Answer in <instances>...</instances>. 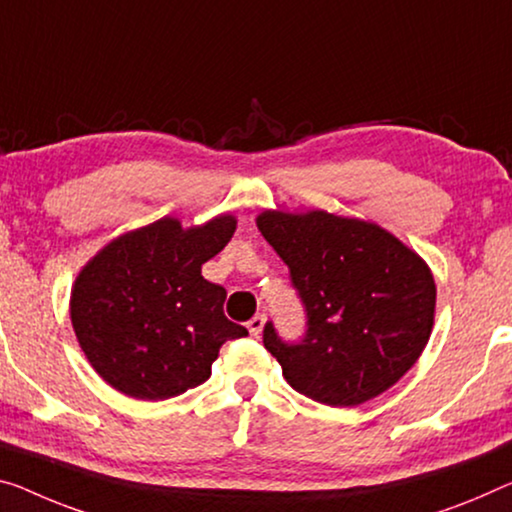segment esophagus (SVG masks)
I'll use <instances>...</instances> for the list:
<instances>
[{
    "label": "esophagus",
    "instance_id": "1",
    "mask_svg": "<svg viewBox=\"0 0 512 512\" xmlns=\"http://www.w3.org/2000/svg\"><path fill=\"white\" fill-rule=\"evenodd\" d=\"M263 325H265V316H263V313H256V316L247 322L249 334L251 336H258V334L263 332Z\"/></svg>",
    "mask_w": 512,
    "mask_h": 512
}]
</instances>
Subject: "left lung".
<instances>
[{
    "label": "left lung",
    "instance_id": "8db88e82",
    "mask_svg": "<svg viewBox=\"0 0 512 512\" xmlns=\"http://www.w3.org/2000/svg\"><path fill=\"white\" fill-rule=\"evenodd\" d=\"M256 224L306 311L302 341L286 343L272 322L263 329L290 387L332 407L391 389L421 357L435 322L437 288L423 258L377 224L325 210H265Z\"/></svg>",
    "mask_w": 512,
    "mask_h": 512
}]
</instances>
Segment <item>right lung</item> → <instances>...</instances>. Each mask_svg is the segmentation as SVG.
Masks as SVG:
<instances>
[{
  "label": "right lung",
  "mask_w": 512,
  "mask_h": 512,
  "mask_svg": "<svg viewBox=\"0 0 512 512\" xmlns=\"http://www.w3.org/2000/svg\"><path fill=\"white\" fill-rule=\"evenodd\" d=\"M233 233V215L192 229L164 217L112 240L82 267L70 320L109 387L139 400L180 396L208 380L226 341L247 336L224 316L226 290L201 274Z\"/></svg>",
  "instance_id": "right-lung-1"
}]
</instances>
